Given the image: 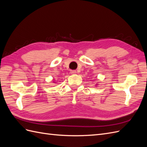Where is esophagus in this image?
Listing matches in <instances>:
<instances>
[{
	"label": "esophagus",
	"mask_w": 147,
	"mask_h": 147,
	"mask_svg": "<svg viewBox=\"0 0 147 147\" xmlns=\"http://www.w3.org/2000/svg\"><path fill=\"white\" fill-rule=\"evenodd\" d=\"M70 73L72 74H75L77 73V72L75 70H71L70 71Z\"/></svg>",
	"instance_id": "1"
}]
</instances>
